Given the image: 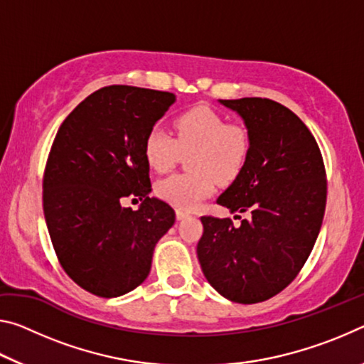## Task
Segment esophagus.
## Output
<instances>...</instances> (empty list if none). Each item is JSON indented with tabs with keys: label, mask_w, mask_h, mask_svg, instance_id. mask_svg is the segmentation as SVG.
Masks as SVG:
<instances>
[{
	"label": "esophagus",
	"mask_w": 364,
	"mask_h": 364,
	"mask_svg": "<svg viewBox=\"0 0 364 364\" xmlns=\"http://www.w3.org/2000/svg\"><path fill=\"white\" fill-rule=\"evenodd\" d=\"M186 217H189L188 210H184V208H176V218L178 220H184Z\"/></svg>",
	"instance_id": "34e87169"
}]
</instances>
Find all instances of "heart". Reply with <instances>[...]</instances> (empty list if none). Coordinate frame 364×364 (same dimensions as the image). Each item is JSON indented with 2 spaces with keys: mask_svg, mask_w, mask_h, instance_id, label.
I'll list each match as a JSON object with an SVG mask.
<instances>
[{
  "mask_svg": "<svg viewBox=\"0 0 364 364\" xmlns=\"http://www.w3.org/2000/svg\"><path fill=\"white\" fill-rule=\"evenodd\" d=\"M175 138L160 128L147 133L143 152L147 165L159 173L173 168L181 154H189L193 171L170 175L156 184L160 199L176 207L191 208L212 196L221 183H231L247 167L252 154V133L241 122L208 106H194L173 120Z\"/></svg>",
  "mask_w": 364,
  "mask_h": 364,
  "instance_id": "1",
  "label": "heart"
}]
</instances>
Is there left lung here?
<instances>
[{
	"instance_id": "obj_1",
	"label": "left lung",
	"mask_w": 364,
	"mask_h": 364,
	"mask_svg": "<svg viewBox=\"0 0 364 364\" xmlns=\"http://www.w3.org/2000/svg\"><path fill=\"white\" fill-rule=\"evenodd\" d=\"M242 117L254 146L247 167L217 199L231 218L200 217L197 258L207 281L236 304H258L297 278L321 230L328 181L315 136L267 97L221 100Z\"/></svg>"
}]
</instances>
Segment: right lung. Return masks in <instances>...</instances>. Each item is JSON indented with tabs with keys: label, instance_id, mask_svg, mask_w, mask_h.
Instances as JSON below:
<instances>
[{
	"label": "right lung",
	"instance_id": "1",
	"mask_svg": "<svg viewBox=\"0 0 364 364\" xmlns=\"http://www.w3.org/2000/svg\"><path fill=\"white\" fill-rule=\"evenodd\" d=\"M173 102L167 91L104 86L67 115L53 141L43 175L49 237L69 278L97 297L138 287L175 223L173 208L149 197L143 152L147 133ZM127 196L144 200L138 211L121 207Z\"/></svg>",
	"mask_w": 364,
	"mask_h": 364
}]
</instances>
